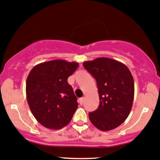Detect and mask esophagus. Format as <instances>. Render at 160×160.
<instances>
[{"label": "esophagus", "instance_id": "34e87169", "mask_svg": "<svg viewBox=\"0 0 160 160\" xmlns=\"http://www.w3.org/2000/svg\"><path fill=\"white\" fill-rule=\"evenodd\" d=\"M79 102H80V105H83V102H84V98H80V100H79Z\"/></svg>", "mask_w": 160, "mask_h": 160}]
</instances>
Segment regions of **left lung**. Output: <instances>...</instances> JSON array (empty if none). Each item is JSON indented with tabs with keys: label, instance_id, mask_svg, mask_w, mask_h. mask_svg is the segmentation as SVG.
Wrapping results in <instances>:
<instances>
[{
	"label": "left lung",
	"instance_id": "8db88e82",
	"mask_svg": "<svg viewBox=\"0 0 160 160\" xmlns=\"http://www.w3.org/2000/svg\"><path fill=\"white\" fill-rule=\"evenodd\" d=\"M83 66L96 80L99 106L89 113L95 128L102 131L115 129L131 112L134 96L132 74L126 65L108 58L87 61Z\"/></svg>",
	"mask_w": 160,
	"mask_h": 160
}]
</instances>
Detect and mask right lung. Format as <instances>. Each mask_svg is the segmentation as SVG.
<instances>
[{"instance_id": "right-lung-1", "label": "right lung", "mask_w": 160, "mask_h": 160, "mask_svg": "<svg viewBox=\"0 0 160 160\" xmlns=\"http://www.w3.org/2000/svg\"><path fill=\"white\" fill-rule=\"evenodd\" d=\"M78 66L56 59L40 63L29 72L26 98L32 115L44 128L59 130L71 121L78 103L67 79Z\"/></svg>"}]
</instances>
